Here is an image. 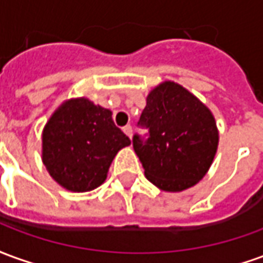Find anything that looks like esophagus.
<instances>
[{"label": "esophagus", "mask_w": 263, "mask_h": 263, "mask_svg": "<svg viewBox=\"0 0 263 263\" xmlns=\"http://www.w3.org/2000/svg\"><path fill=\"white\" fill-rule=\"evenodd\" d=\"M122 131H124V134H125L126 137L131 138L132 137V126L131 125H126L122 128Z\"/></svg>", "instance_id": "34e87169"}]
</instances>
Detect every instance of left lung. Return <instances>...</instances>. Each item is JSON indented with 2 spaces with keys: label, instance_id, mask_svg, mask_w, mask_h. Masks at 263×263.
<instances>
[{
  "label": "left lung",
  "instance_id": "8db88e82",
  "mask_svg": "<svg viewBox=\"0 0 263 263\" xmlns=\"http://www.w3.org/2000/svg\"><path fill=\"white\" fill-rule=\"evenodd\" d=\"M139 125L149 138L132 139L149 182L163 192H183L209 172L218 148V128L210 108L175 81H163L146 97Z\"/></svg>",
  "mask_w": 263,
  "mask_h": 263
}]
</instances>
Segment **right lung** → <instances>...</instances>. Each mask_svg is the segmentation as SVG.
Segmentation results:
<instances>
[{
    "label": "right lung",
    "instance_id": "1",
    "mask_svg": "<svg viewBox=\"0 0 263 263\" xmlns=\"http://www.w3.org/2000/svg\"><path fill=\"white\" fill-rule=\"evenodd\" d=\"M131 145L112 112L86 97L66 100L42 132V162L62 187L84 193L101 186L118 151Z\"/></svg>",
    "mask_w": 263,
    "mask_h": 263
}]
</instances>
